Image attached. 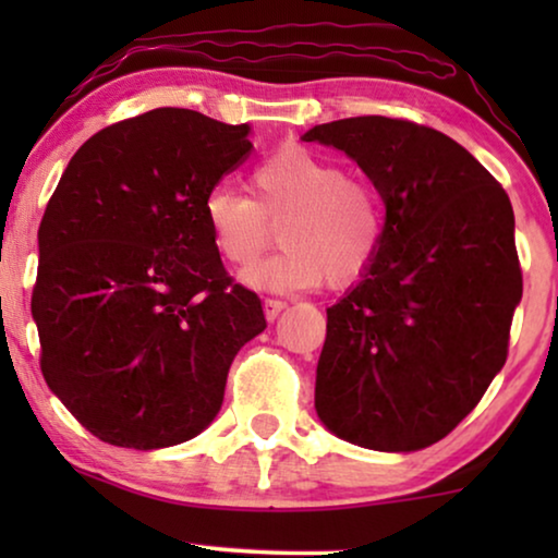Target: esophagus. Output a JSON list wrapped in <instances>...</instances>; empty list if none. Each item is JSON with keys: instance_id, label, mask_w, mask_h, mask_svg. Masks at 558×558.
<instances>
[{"instance_id": "esophagus-1", "label": "esophagus", "mask_w": 558, "mask_h": 558, "mask_svg": "<svg viewBox=\"0 0 558 558\" xmlns=\"http://www.w3.org/2000/svg\"><path fill=\"white\" fill-rule=\"evenodd\" d=\"M287 307V302H281V300H274V296H269V300H264V315H266V319H277L279 317V312Z\"/></svg>"}]
</instances>
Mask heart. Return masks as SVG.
<instances>
[{"mask_svg":"<svg viewBox=\"0 0 558 558\" xmlns=\"http://www.w3.org/2000/svg\"><path fill=\"white\" fill-rule=\"evenodd\" d=\"M251 195L216 185L203 216L213 246L233 269L254 266L274 241L284 251L246 274L251 287L304 292L330 279L348 287L376 262L386 241L384 197L371 182L350 178L335 159L307 147H284L248 174Z\"/></svg>","mask_w":558,"mask_h":558,"instance_id":"b5f03b06","label":"heart"}]
</instances>
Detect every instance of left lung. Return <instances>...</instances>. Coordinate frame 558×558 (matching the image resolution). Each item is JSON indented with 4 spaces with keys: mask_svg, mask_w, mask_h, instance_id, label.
Instances as JSON below:
<instances>
[{
    "mask_svg": "<svg viewBox=\"0 0 558 558\" xmlns=\"http://www.w3.org/2000/svg\"><path fill=\"white\" fill-rule=\"evenodd\" d=\"M302 140L355 159L386 205L378 258L327 310L319 422L378 452L429 447L506 365L523 294L506 190L454 140L407 119H340Z\"/></svg>",
    "mask_w": 558,
    "mask_h": 558,
    "instance_id": "8db88e82",
    "label": "left lung"
}]
</instances>
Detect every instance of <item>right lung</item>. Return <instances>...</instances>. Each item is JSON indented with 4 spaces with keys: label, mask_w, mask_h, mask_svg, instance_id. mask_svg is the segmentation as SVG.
<instances>
[{
    "label": "right lung",
    "mask_w": 558,
    "mask_h": 558,
    "mask_svg": "<svg viewBox=\"0 0 558 558\" xmlns=\"http://www.w3.org/2000/svg\"><path fill=\"white\" fill-rule=\"evenodd\" d=\"M248 132L170 106L124 119L75 151L45 208L33 289L45 384L113 447L197 437L235 353L266 327L203 216L254 147Z\"/></svg>",
    "instance_id": "obj_1"
}]
</instances>
